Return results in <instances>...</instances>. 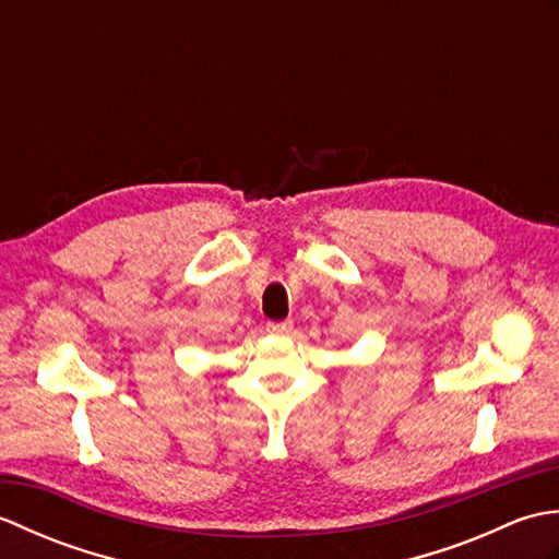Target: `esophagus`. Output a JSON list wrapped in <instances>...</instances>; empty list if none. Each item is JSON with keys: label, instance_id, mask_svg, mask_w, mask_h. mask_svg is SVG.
Masks as SVG:
<instances>
[{"label": "esophagus", "instance_id": "1", "mask_svg": "<svg viewBox=\"0 0 559 559\" xmlns=\"http://www.w3.org/2000/svg\"><path fill=\"white\" fill-rule=\"evenodd\" d=\"M266 329L271 331V334H290L293 322H290V319H286V322H269Z\"/></svg>", "mask_w": 559, "mask_h": 559}]
</instances>
